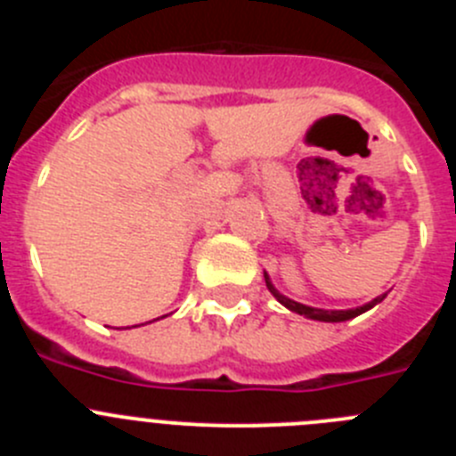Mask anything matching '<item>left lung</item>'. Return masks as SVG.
Masks as SVG:
<instances>
[{
  "label": "left lung",
  "mask_w": 456,
  "mask_h": 456,
  "mask_svg": "<svg viewBox=\"0 0 456 456\" xmlns=\"http://www.w3.org/2000/svg\"><path fill=\"white\" fill-rule=\"evenodd\" d=\"M265 283H267L269 292L276 297L278 304H283L285 308L292 310V313H297V315H304L308 317V320H317V322H347V320H354V317L363 315V313H368L370 308H374L377 304H381V301L386 299V294H379L377 299L368 301V304L358 305V308H347V310H324V308H313V305H305V304H299V301L289 299V297H285V294L278 292L276 288H273L272 278H269V273L265 272Z\"/></svg>",
  "instance_id": "1"
}]
</instances>
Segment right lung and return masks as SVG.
Masks as SVG:
<instances>
[{"instance_id":"obj_1","label":"right lung","mask_w":456,"mask_h":456,"mask_svg":"<svg viewBox=\"0 0 456 456\" xmlns=\"http://www.w3.org/2000/svg\"><path fill=\"white\" fill-rule=\"evenodd\" d=\"M152 322H155V320H152Z\"/></svg>"}]
</instances>
